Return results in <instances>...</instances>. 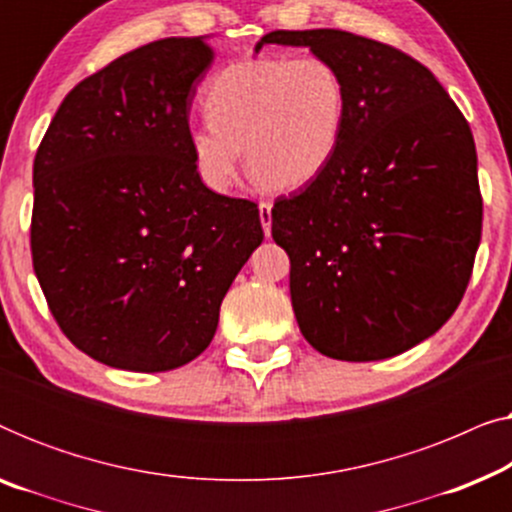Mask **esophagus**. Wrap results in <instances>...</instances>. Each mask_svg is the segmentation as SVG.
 <instances>
[{"mask_svg": "<svg viewBox=\"0 0 512 512\" xmlns=\"http://www.w3.org/2000/svg\"><path fill=\"white\" fill-rule=\"evenodd\" d=\"M258 216H261V223H263L265 235H270V226H272V202L263 200L261 205H258Z\"/></svg>", "mask_w": 512, "mask_h": 512, "instance_id": "obj_1", "label": "esophagus"}]
</instances>
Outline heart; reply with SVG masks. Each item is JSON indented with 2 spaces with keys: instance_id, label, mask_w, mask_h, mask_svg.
Returning a JSON list of instances; mask_svg holds the SVG:
<instances>
[{
  "instance_id": "b5f03b06",
  "label": "heart",
  "mask_w": 512,
  "mask_h": 512,
  "mask_svg": "<svg viewBox=\"0 0 512 512\" xmlns=\"http://www.w3.org/2000/svg\"><path fill=\"white\" fill-rule=\"evenodd\" d=\"M207 121L188 128L200 179L226 193L242 165L265 186L317 179L338 151L347 114L345 81L319 55L256 58L221 69L205 90Z\"/></svg>"
}]
</instances>
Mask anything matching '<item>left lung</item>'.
<instances>
[{
	"label": "left lung",
	"instance_id": "left-lung-1",
	"mask_svg": "<svg viewBox=\"0 0 512 512\" xmlns=\"http://www.w3.org/2000/svg\"><path fill=\"white\" fill-rule=\"evenodd\" d=\"M345 81L347 114L324 172L272 207L291 261L300 333L324 356L380 361L452 317L482 235L473 132L422 62L342 30H277Z\"/></svg>",
	"mask_w": 512,
	"mask_h": 512
}]
</instances>
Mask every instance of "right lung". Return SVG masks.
Here are the masks:
<instances>
[{
  "instance_id": "1",
  "label": "right lung",
  "mask_w": 512,
  "mask_h": 512,
  "mask_svg": "<svg viewBox=\"0 0 512 512\" xmlns=\"http://www.w3.org/2000/svg\"><path fill=\"white\" fill-rule=\"evenodd\" d=\"M202 37L151 41L69 90L34 156L32 265L74 347L160 373L200 356L263 242L258 205L202 184L188 146Z\"/></svg>"
}]
</instances>
